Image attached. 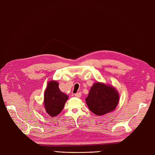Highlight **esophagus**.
Instances as JSON below:
<instances>
[{"mask_svg":"<svg viewBox=\"0 0 155 155\" xmlns=\"http://www.w3.org/2000/svg\"><path fill=\"white\" fill-rule=\"evenodd\" d=\"M81 96V94L80 92H79V93H78V94H75V97H80Z\"/></svg>","mask_w":155,"mask_h":155,"instance_id":"obj_1","label":"esophagus"}]
</instances>
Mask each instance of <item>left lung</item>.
Listing matches in <instances>:
<instances>
[{
    "label": "left lung",
    "mask_w": 155,
    "mask_h": 155,
    "mask_svg": "<svg viewBox=\"0 0 155 155\" xmlns=\"http://www.w3.org/2000/svg\"><path fill=\"white\" fill-rule=\"evenodd\" d=\"M119 101L118 91L112 85L101 82L94 84L85 99L89 110L99 116L114 111Z\"/></svg>",
    "instance_id": "left-lung-1"
}]
</instances>
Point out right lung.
I'll use <instances>...</instances> for the list:
<instances>
[{"label":"right lung","instance_id":"obj_1","mask_svg":"<svg viewBox=\"0 0 155 155\" xmlns=\"http://www.w3.org/2000/svg\"><path fill=\"white\" fill-rule=\"evenodd\" d=\"M68 99V95L60 91L58 81L51 80L47 84L44 92V107L51 117L59 115Z\"/></svg>","mask_w":155,"mask_h":155}]
</instances>
